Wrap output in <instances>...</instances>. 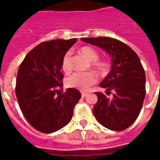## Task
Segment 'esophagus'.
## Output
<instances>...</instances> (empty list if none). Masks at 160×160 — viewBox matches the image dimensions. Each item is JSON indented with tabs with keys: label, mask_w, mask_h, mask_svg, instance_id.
<instances>
[{
	"label": "esophagus",
	"mask_w": 160,
	"mask_h": 160,
	"mask_svg": "<svg viewBox=\"0 0 160 160\" xmlns=\"http://www.w3.org/2000/svg\"><path fill=\"white\" fill-rule=\"evenodd\" d=\"M87 95H88V93H87V92H81V97L82 98L87 97Z\"/></svg>",
	"instance_id": "esophagus-1"
}]
</instances>
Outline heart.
I'll use <instances>...</instances> for the list:
<instances>
[{
  "instance_id": "1",
  "label": "heart",
  "mask_w": 160,
  "mask_h": 160,
  "mask_svg": "<svg viewBox=\"0 0 160 160\" xmlns=\"http://www.w3.org/2000/svg\"><path fill=\"white\" fill-rule=\"evenodd\" d=\"M82 54L89 62H92V66L100 75H105L110 70V63L106 61H98V54L90 47H83L80 49ZM62 69L65 73H68L72 70L70 64V54L66 53L62 60ZM97 82V77L92 71L83 73H74L69 76L66 80V85L68 87L74 88L77 90L86 92Z\"/></svg>"
}]
</instances>
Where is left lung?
Returning a JSON list of instances; mask_svg holds the SVG:
<instances>
[{
    "instance_id": "1",
    "label": "left lung",
    "mask_w": 160,
    "mask_h": 160,
    "mask_svg": "<svg viewBox=\"0 0 160 160\" xmlns=\"http://www.w3.org/2000/svg\"><path fill=\"white\" fill-rule=\"evenodd\" d=\"M81 40L103 49L111 58V71L99 87L105 88L106 93L113 91V97L96 92L94 116L111 130H124L137 119L145 98L146 74L140 58L129 46L115 38L100 37Z\"/></svg>"
}]
</instances>
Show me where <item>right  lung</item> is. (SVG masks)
Here are the masks:
<instances>
[{
    "label": "right lung",
    "mask_w": 160,
    "mask_h": 160,
    "mask_svg": "<svg viewBox=\"0 0 160 160\" xmlns=\"http://www.w3.org/2000/svg\"><path fill=\"white\" fill-rule=\"evenodd\" d=\"M76 38L41 42L30 51L18 70L15 93L24 117L34 128L49 134L66 126L81 98L79 91L64 93L62 60Z\"/></svg>",
    "instance_id": "add662e5"
}]
</instances>
